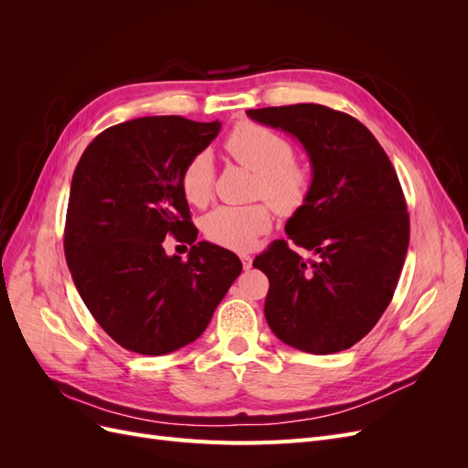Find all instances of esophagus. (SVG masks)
Here are the masks:
<instances>
[{"instance_id":"esophagus-1","label":"esophagus","mask_w":468,"mask_h":468,"mask_svg":"<svg viewBox=\"0 0 468 468\" xmlns=\"http://www.w3.org/2000/svg\"><path fill=\"white\" fill-rule=\"evenodd\" d=\"M239 260H242V265H244V269H251V256H248V253H242V256H239Z\"/></svg>"}]
</instances>
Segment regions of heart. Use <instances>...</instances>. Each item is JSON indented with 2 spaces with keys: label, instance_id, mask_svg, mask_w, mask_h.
<instances>
[{
  "label": "heart",
  "instance_id": "1",
  "mask_svg": "<svg viewBox=\"0 0 468 468\" xmlns=\"http://www.w3.org/2000/svg\"><path fill=\"white\" fill-rule=\"evenodd\" d=\"M226 152L256 174L253 197L267 203L246 207H218L203 218L208 242L226 250L248 251L273 224V210L281 217L301 212L313 193V172L294 160V148L285 136L251 121L238 122L226 138ZM179 187L193 207H205L215 193V164L207 150L197 152L181 169Z\"/></svg>",
  "mask_w": 468,
  "mask_h": 468
}]
</instances>
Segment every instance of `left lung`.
Masks as SVG:
<instances>
[{
    "label": "left lung",
    "instance_id": "8db88e82",
    "mask_svg": "<svg viewBox=\"0 0 468 468\" xmlns=\"http://www.w3.org/2000/svg\"><path fill=\"white\" fill-rule=\"evenodd\" d=\"M248 117L301 140L313 193L285 226L303 260L277 239L253 260L269 279L265 320L291 347L344 351L369 334L392 301L410 242L399 176L365 124L316 103L250 109Z\"/></svg>",
    "mask_w": 468,
    "mask_h": 468
}]
</instances>
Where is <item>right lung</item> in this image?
<instances>
[{
    "label": "right lung",
    "instance_id": "add662e5",
    "mask_svg": "<svg viewBox=\"0 0 468 468\" xmlns=\"http://www.w3.org/2000/svg\"><path fill=\"white\" fill-rule=\"evenodd\" d=\"M220 122L143 117L111 126L81 154L69 187L64 253L95 322L140 356H165L195 342L242 273L236 253L195 242L179 187L181 169ZM192 246L187 262L163 239Z\"/></svg>",
    "mask_w": 468,
    "mask_h": 468
}]
</instances>
